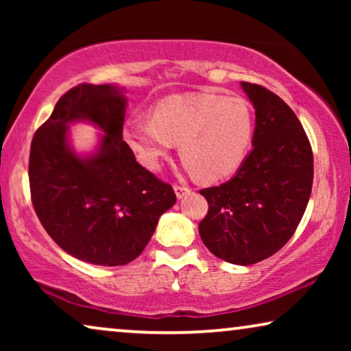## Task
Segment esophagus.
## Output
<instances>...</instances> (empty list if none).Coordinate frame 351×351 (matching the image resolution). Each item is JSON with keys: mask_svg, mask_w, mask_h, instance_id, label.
I'll return each mask as SVG.
<instances>
[{"mask_svg": "<svg viewBox=\"0 0 351 351\" xmlns=\"http://www.w3.org/2000/svg\"><path fill=\"white\" fill-rule=\"evenodd\" d=\"M174 191H176V196H177V198H179V199H182V198H184V196H186V195H189L190 193V189H189V186H186V185H174Z\"/></svg>", "mask_w": 351, "mask_h": 351, "instance_id": "1", "label": "esophagus"}]
</instances>
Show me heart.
I'll use <instances>...</instances> for the list:
<instances>
[{
	"label": "heart",
	"mask_w": 351,
	"mask_h": 351,
	"mask_svg": "<svg viewBox=\"0 0 351 351\" xmlns=\"http://www.w3.org/2000/svg\"><path fill=\"white\" fill-rule=\"evenodd\" d=\"M256 117L243 97L214 93L171 95L160 100L152 118H131L124 138L138 161L160 169L176 143L180 158L201 180H222L239 169L251 148Z\"/></svg>",
	"instance_id": "heart-1"
}]
</instances>
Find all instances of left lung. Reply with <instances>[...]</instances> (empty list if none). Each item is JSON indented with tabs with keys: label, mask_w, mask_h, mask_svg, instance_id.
Masks as SVG:
<instances>
[{
	"label": "left lung",
	"mask_w": 351,
	"mask_h": 351,
	"mask_svg": "<svg viewBox=\"0 0 351 351\" xmlns=\"http://www.w3.org/2000/svg\"><path fill=\"white\" fill-rule=\"evenodd\" d=\"M241 88L256 110L252 150L228 182L199 191L209 204L199 237L215 257L252 265L294 234L310 199L313 153L285 100L258 84Z\"/></svg>",
	"instance_id": "left-lung-1"
}]
</instances>
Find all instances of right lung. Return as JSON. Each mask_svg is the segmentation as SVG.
<instances>
[{
    "label": "right lung",
    "mask_w": 351,
    "mask_h": 351,
    "mask_svg": "<svg viewBox=\"0 0 351 351\" xmlns=\"http://www.w3.org/2000/svg\"><path fill=\"white\" fill-rule=\"evenodd\" d=\"M117 84H80L59 99L30 148L32 203L47 234L93 265H126L142 254L158 220L176 204L171 185L136 161L123 141L128 99ZM103 131L90 154H78L69 126Z\"/></svg>",
    "instance_id": "right-lung-1"
}]
</instances>
